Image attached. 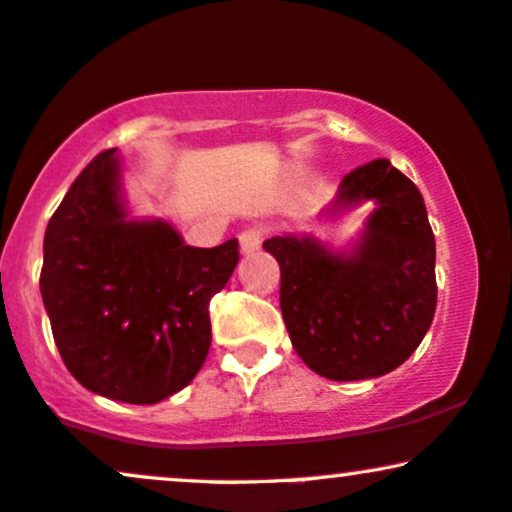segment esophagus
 I'll return each instance as SVG.
<instances>
[{
	"label": "esophagus",
	"mask_w": 512,
	"mask_h": 512,
	"mask_svg": "<svg viewBox=\"0 0 512 512\" xmlns=\"http://www.w3.org/2000/svg\"><path fill=\"white\" fill-rule=\"evenodd\" d=\"M238 240H240V252H243V255H250V252L260 250L262 233L257 231V228H248V231L240 233Z\"/></svg>",
	"instance_id": "esophagus-1"
}]
</instances>
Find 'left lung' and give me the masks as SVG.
Returning <instances> with one entry per match:
<instances>
[{
    "label": "left lung",
    "mask_w": 512,
    "mask_h": 512,
    "mask_svg": "<svg viewBox=\"0 0 512 512\" xmlns=\"http://www.w3.org/2000/svg\"><path fill=\"white\" fill-rule=\"evenodd\" d=\"M373 202L358 240L334 250L310 233L262 248L281 269V315L296 354L322 378H380L402 366L436 313V238L421 192L387 158L358 166L325 219Z\"/></svg>",
    "instance_id": "1"
}]
</instances>
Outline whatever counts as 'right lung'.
<instances>
[{"label": "right lung", "instance_id": "add662e5", "mask_svg": "<svg viewBox=\"0 0 512 512\" xmlns=\"http://www.w3.org/2000/svg\"><path fill=\"white\" fill-rule=\"evenodd\" d=\"M115 151L93 158L52 214L40 293L64 366L86 390L156 404L207 361L209 301L236 269L238 240L192 248L168 221L132 219Z\"/></svg>", "mask_w": 512, "mask_h": 512}]
</instances>
